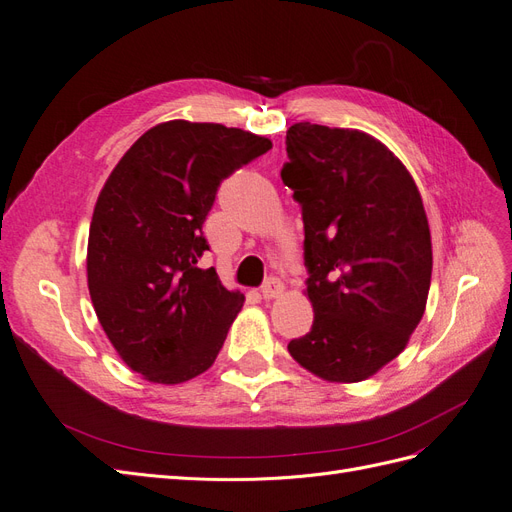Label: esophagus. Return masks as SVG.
Here are the masks:
<instances>
[{"mask_svg":"<svg viewBox=\"0 0 512 512\" xmlns=\"http://www.w3.org/2000/svg\"><path fill=\"white\" fill-rule=\"evenodd\" d=\"M260 292H262V299H267V301L280 299L282 294H284V282L277 280V277H269V280L262 284Z\"/></svg>","mask_w":512,"mask_h":512,"instance_id":"esophagus-1","label":"esophagus"}]
</instances>
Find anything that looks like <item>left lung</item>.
<instances>
[{
  "instance_id": "1",
  "label": "left lung",
  "mask_w": 512,
  "mask_h": 512,
  "mask_svg": "<svg viewBox=\"0 0 512 512\" xmlns=\"http://www.w3.org/2000/svg\"><path fill=\"white\" fill-rule=\"evenodd\" d=\"M286 151L314 307L312 331L288 352L327 382L367 380L404 352L425 314L433 254L421 192L363 130L301 121L286 130Z\"/></svg>"
}]
</instances>
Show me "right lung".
I'll return each mask as SVG.
<instances>
[{
	"label": "right lung",
	"instance_id": "add662e5",
	"mask_svg": "<svg viewBox=\"0 0 512 512\" xmlns=\"http://www.w3.org/2000/svg\"><path fill=\"white\" fill-rule=\"evenodd\" d=\"M273 147L222 123L162 121L123 153L94 207L87 286L113 348L136 374L181 384L207 371L243 294L198 262L220 183Z\"/></svg>",
	"mask_w": 512,
	"mask_h": 512
}]
</instances>
